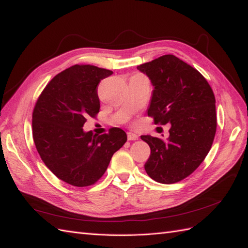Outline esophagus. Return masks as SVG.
Returning a JSON list of instances; mask_svg holds the SVG:
<instances>
[{
  "label": "esophagus",
  "mask_w": 248,
  "mask_h": 248,
  "mask_svg": "<svg viewBox=\"0 0 248 248\" xmlns=\"http://www.w3.org/2000/svg\"><path fill=\"white\" fill-rule=\"evenodd\" d=\"M128 140H137L138 135L133 133V132H128Z\"/></svg>",
  "instance_id": "1"
}]
</instances>
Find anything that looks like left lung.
<instances>
[{
	"mask_svg": "<svg viewBox=\"0 0 248 248\" xmlns=\"http://www.w3.org/2000/svg\"><path fill=\"white\" fill-rule=\"evenodd\" d=\"M153 86L148 115L154 124H170L169 136H140L151 149L147 174L162 184L190 175L203 163L217 130L216 98L207 80L173 55L137 66Z\"/></svg>",
	"mask_w": 248,
	"mask_h": 248,
	"instance_id": "obj_1",
	"label": "left lung"
}]
</instances>
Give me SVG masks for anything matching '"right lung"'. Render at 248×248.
I'll return each instance as SVG.
<instances>
[{
    "instance_id": "right-lung-1",
    "label": "right lung",
    "mask_w": 248,
    "mask_h": 248,
    "mask_svg": "<svg viewBox=\"0 0 248 248\" xmlns=\"http://www.w3.org/2000/svg\"><path fill=\"white\" fill-rule=\"evenodd\" d=\"M112 74L94 65H73L51 79L34 107L37 151L45 166L70 185L95 184L126 141L125 132L119 128L102 135L82 129L85 118L99 112L97 85Z\"/></svg>"
}]
</instances>
